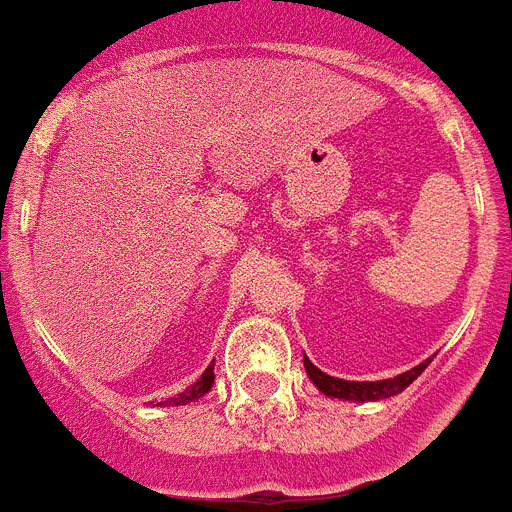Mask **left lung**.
Segmentation results:
<instances>
[{
  "instance_id": "8db88e82",
  "label": "left lung",
  "mask_w": 512,
  "mask_h": 512,
  "mask_svg": "<svg viewBox=\"0 0 512 512\" xmlns=\"http://www.w3.org/2000/svg\"><path fill=\"white\" fill-rule=\"evenodd\" d=\"M303 365H306L308 377L313 380V385L321 390L324 395L339 400H354V403H365V400H382L390 398V395H398L400 390H405L428 367V359L421 362L413 370L403 372V375H395L390 380H377V382H354V380H339V377H331L326 372H321L319 367L313 365L311 359L303 357Z\"/></svg>"
}]
</instances>
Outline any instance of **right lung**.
<instances>
[{"instance_id": "obj_1", "label": "right lung", "mask_w": 512, "mask_h": 512, "mask_svg": "<svg viewBox=\"0 0 512 512\" xmlns=\"http://www.w3.org/2000/svg\"><path fill=\"white\" fill-rule=\"evenodd\" d=\"M211 385H214V362H211V365L204 370V375L193 382V385H188L183 393L173 395V398H168V400H160V403H155V405H186V403H191V400H199L201 395L209 393Z\"/></svg>"}]
</instances>
